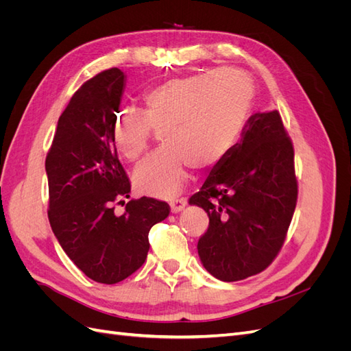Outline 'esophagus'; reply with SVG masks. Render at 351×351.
Returning <instances> with one entry per match:
<instances>
[{"label": "esophagus", "instance_id": "esophagus-1", "mask_svg": "<svg viewBox=\"0 0 351 351\" xmlns=\"http://www.w3.org/2000/svg\"><path fill=\"white\" fill-rule=\"evenodd\" d=\"M169 206H171V212L177 214V212L183 210V208L186 206V199H174V200H171V204H169Z\"/></svg>", "mask_w": 351, "mask_h": 351}]
</instances>
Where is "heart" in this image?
<instances>
[{
    "label": "heart",
    "mask_w": 351,
    "mask_h": 351,
    "mask_svg": "<svg viewBox=\"0 0 351 351\" xmlns=\"http://www.w3.org/2000/svg\"><path fill=\"white\" fill-rule=\"evenodd\" d=\"M254 88L246 73L218 69L167 79L143 95L142 114L125 112L115 121L112 142L134 162L149 149L154 130L164 146L137 167L133 180L141 193L171 196L184 186L189 167L219 164L239 142Z\"/></svg>",
    "instance_id": "b5f03b06"
}]
</instances>
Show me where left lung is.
Listing matches in <instances>:
<instances>
[{
    "instance_id": "obj_1",
    "label": "left lung",
    "mask_w": 351,
    "mask_h": 351,
    "mask_svg": "<svg viewBox=\"0 0 351 351\" xmlns=\"http://www.w3.org/2000/svg\"><path fill=\"white\" fill-rule=\"evenodd\" d=\"M297 195L294 147L280 112L253 114L241 141L189 199L209 217L197 241L205 269L227 282L267 269L282 247Z\"/></svg>"
}]
</instances>
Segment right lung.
Segmentation results:
<instances>
[{
    "mask_svg": "<svg viewBox=\"0 0 351 351\" xmlns=\"http://www.w3.org/2000/svg\"><path fill=\"white\" fill-rule=\"evenodd\" d=\"M124 80L112 67L84 82L60 115L45 159L51 228L74 265L101 284L142 267L149 230L169 214L167 202L154 197L124 202L132 186L112 142ZM115 204L126 205L123 216Z\"/></svg>",
    "mask_w": 351,
    "mask_h": 351,
    "instance_id": "right-lung-1",
    "label": "right lung"
}]
</instances>
